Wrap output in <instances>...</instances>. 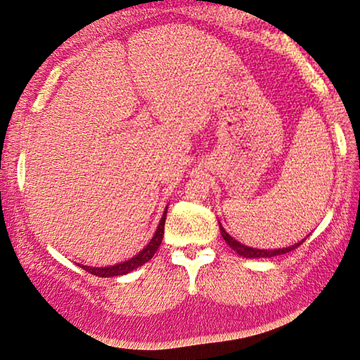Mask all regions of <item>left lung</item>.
Segmentation results:
<instances>
[{
    "label": "left lung",
    "instance_id": "obj_1",
    "mask_svg": "<svg viewBox=\"0 0 360 360\" xmlns=\"http://www.w3.org/2000/svg\"><path fill=\"white\" fill-rule=\"evenodd\" d=\"M219 229H220V233H222L224 240L226 245H229L231 250H233L236 254H240V256L246 257V259H256V257H274V256H280V254H286L290 252L292 250H296L297 246H301L304 240H301L300 243H295L292 246H288V248H278V250H257V248H250V246H245L243 243L236 241L233 236H230L229 233H226L225 229L222 226V224L219 222Z\"/></svg>",
    "mask_w": 360,
    "mask_h": 360
}]
</instances>
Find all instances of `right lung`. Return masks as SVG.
<instances>
[{
    "label": "right lung",
    "mask_w": 360,
    "mask_h": 360,
    "mask_svg": "<svg viewBox=\"0 0 360 360\" xmlns=\"http://www.w3.org/2000/svg\"><path fill=\"white\" fill-rule=\"evenodd\" d=\"M165 217H167V207L164 209L162 212V217L159 220V225L156 231H154V235L151 240H149L148 245L143 248V250L134 256L129 261H124L120 264H115V265H109V267H90V265H82L80 267L86 270L88 274L91 275H96V276H117V275H127L130 272H134L135 269L141 267L143 264H146L149 259H153L154 254L159 250V246H161L162 243V236H164V225H165Z\"/></svg>",
    "instance_id": "1"
}]
</instances>
